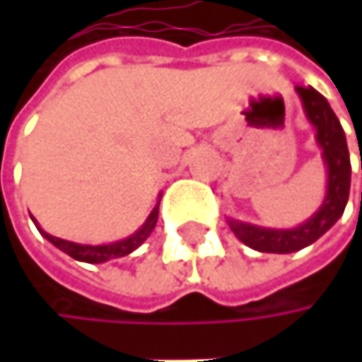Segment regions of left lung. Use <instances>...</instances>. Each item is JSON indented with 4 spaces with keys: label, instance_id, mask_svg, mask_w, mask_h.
<instances>
[{
    "label": "left lung",
    "instance_id": "left-lung-1",
    "mask_svg": "<svg viewBox=\"0 0 362 362\" xmlns=\"http://www.w3.org/2000/svg\"><path fill=\"white\" fill-rule=\"evenodd\" d=\"M296 90L302 98L306 117L316 127V141L322 146L328 167L327 199L316 211V216L294 230H264L230 219V228L238 235V240L266 254H290L316 242L342 216L351 191V157L341 122L320 92L310 86H296Z\"/></svg>",
    "mask_w": 362,
    "mask_h": 362
}]
</instances>
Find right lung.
Listing matches in <instances>:
<instances>
[{"instance_id": "add662e5", "label": "right lung", "mask_w": 362, "mask_h": 362, "mask_svg": "<svg viewBox=\"0 0 362 362\" xmlns=\"http://www.w3.org/2000/svg\"><path fill=\"white\" fill-rule=\"evenodd\" d=\"M157 217H159V205L151 211V216L145 221V226L136 233H132L131 238L122 240V242L117 243H108V245H80V243L74 242H66V240H60V238H54L46 231H42V228H37L40 233L52 242L56 247H60L62 252H66L70 257H74L78 262H88V264H103L106 259H112V257H122L129 256L131 252H134L141 243L145 242L146 238L151 235V231L157 223ZM37 226V223H35Z\"/></svg>"}]
</instances>
